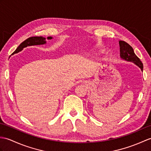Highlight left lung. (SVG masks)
<instances>
[{"label":"left lung","instance_id":"1","mask_svg":"<svg viewBox=\"0 0 151 151\" xmlns=\"http://www.w3.org/2000/svg\"><path fill=\"white\" fill-rule=\"evenodd\" d=\"M119 45H120V58L124 60L134 63L140 68L143 71V66L142 62L140 61L139 58L134 53V50L130 45L124 41H119Z\"/></svg>","mask_w":151,"mask_h":151}]
</instances>
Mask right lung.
<instances>
[{
    "mask_svg": "<svg viewBox=\"0 0 151 151\" xmlns=\"http://www.w3.org/2000/svg\"><path fill=\"white\" fill-rule=\"evenodd\" d=\"M48 40H51L52 37H47ZM46 44V40H45V38L43 37H29L27 39L24 40L23 42L21 43L19 47L17 48V50L14 51L12 55L17 53L19 51H22L24 47H26L27 46H31V45H43Z\"/></svg>",
    "mask_w": 151,
    "mask_h": 151,
    "instance_id": "add662e5",
    "label": "right lung"
}]
</instances>
